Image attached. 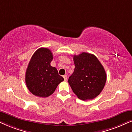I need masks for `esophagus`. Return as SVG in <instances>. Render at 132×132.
I'll use <instances>...</instances> for the list:
<instances>
[{"label": "esophagus", "mask_w": 132, "mask_h": 132, "mask_svg": "<svg viewBox=\"0 0 132 132\" xmlns=\"http://www.w3.org/2000/svg\"><path fill=\"white\" fill-rule=\"evenodd\" d=\"M63 78H64V80L65 81L67 80V79H68V77H67V76H66V75H64V76H63Z\"/></svg>", "instance_id": "obj_1"}]
</instances>
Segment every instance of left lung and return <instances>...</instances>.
I'll return each instance as SVG.
<instances>
[{"mask_svg":"<svg viewBox=\"0 0 132 132\" xmlns=\"http://www.w3.org/2000/svg\"><path fill=\"white\" fill-rule=\"evenodd\" d=\"M75 69L68 79L69 85L78 98L93 99L102 92L106 80L105 71L93 54L83 52L73 55Z\"/></svg>","mask_w":132,"mask_h":132,"instance_id":"left-lung-1","label":"left lung"}]
</instances>
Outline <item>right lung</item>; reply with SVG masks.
Here are the masks:
<instances>
[{
	"label": "right lung",
	"instance_id": "obj_1",
	"mask_svg": "<svg viewBox=\"0 0 132 132\" xmlns=\"http://www.w3.org/2000/svg\"><path fill=\"white\" fill-rule=\"evenodd\" d=\"M52 60V53L47 48H40L31 56L26 70V83L35 96L49 97L64 80L56 68L51 66Z\"/></svg>",
	"mask_w": 132,
	"mask_h": 132
}]
</instances>
